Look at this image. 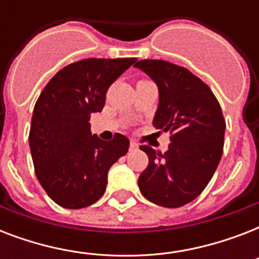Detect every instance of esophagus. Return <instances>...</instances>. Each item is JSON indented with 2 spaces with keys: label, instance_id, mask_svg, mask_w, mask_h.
Here are the masks:
<instances>
[{
  "label": "esophagus",
  "instance_id": "obj_1",
  "mask_svg": "<svg viewBox=\"0 0 259 259\" xmlns=\"http://www.w3.org/2000/svg\"><path fill=\"white\" fill-rule=\"evenodd\" d=\"M129 148H130V150H137L138 149V145L134 141H130V146H129Z\"/></svg>",
  "mask_w": 259,
  "mask_h": 259
}]
</instances>
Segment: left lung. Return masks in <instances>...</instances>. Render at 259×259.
<instances>
[{
	"instance_id": "obj_1",
	"label": "left lung",
	"mask_w": 259,
	"mask_h": 259,
	"mask_svg": "<svg viewBox=\"0 0 259 259\" xmlns=\"http://www.w3.org/2000/svg\"><path fill=\"white\" fill-rule=\"evenodd\" d=\"M134 67L157 84L153 126L170 133L165 153L140 146L149 164L138 177V187L154 204L177 208L196 199L217 170L225 144V118L211 89L184 67L148 59Z\"/></svg>"
}]
</instances>
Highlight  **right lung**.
Here are the masks:
<instances>
[{"instance_id":"add662e5","label":"right lung","mask_w":259,"mask_h":259,"mask_svg":"<svg viewBox=\"0 0 259 259\" xmlns=\"http://www.w3.org/2000/svg\"><path fill=\"white\" fill-rule=\"evenodd\" d=\"M136 60H79L59 71L40 94L30 123V153L37 180L60 207L84 208L99 200L110 166L129 149V140L119 133L111 141L91 136L90 117L102 111L109 87Z\"/></svg>"}]
</instances>
